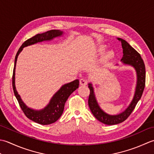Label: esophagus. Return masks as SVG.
Returning <instances> with one entry per match:
<instances>
[{
    "label": "esophagus",
    "mask_w": 154,
    "mask_h": 154,
    "mask_svg": "<svg viewBox=\"0 0 154 154\" xmlns=\"http://www.w3.org/2000/svg\"><path fill=\"white\" fill-rule=\"evenodd\" d=\"M80 84L81 85H86L88 84V81L85 79H84V78H81L80 80Z\"/></svg>",
    "instance_id": "esophagus-1"
}]
</instances>
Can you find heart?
Segmentation results:
<instances>
[{"label": "heart", "instance_id": "heart-1", "mask_svg": "<svg viewBox=\"0 0 154 154\" xmlns=\"http://www.w3.org/2000/svg\"><path fill=\"white\" fill-rule=\"evenodd\" d=\"M106 50V46L103 45H100L98 46V49H97V52L99 53H102ZM114 53L112 51H109L104 53L102 56L101 60L102 62H108V61L110 60L111 59L114 58Z\"/></svg>", "mask_w": 154, "mask_h": 154}]
</instances>
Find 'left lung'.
<instances>
[{
    "instance_id": "1",
    "label": "left lung",
    "mask_w": 154,
    "mask_h": 154,
    "mask_svg": "<svg viewBox=\"0 0 154 154\" xmlns=\"http://www.w3.org/2000/svg\"><path fill=\"white\" fill-rule=\"evenodd\" d=\"M118 39L121 41L122 48H123L124 55L121 60L125 64L132 66L136 69L137 76V86L134 99L130 106H128V108L120 114L111 116L106 114L100 109L95 98L92 84H88V88L90 89V95L88 98L89 108L97 120L106 125H115L122 123L130 116V115L136 107L137 103L138 102L142 97L146 85V68L140 54L125 40L120 38H118Z\"/></svg>"
}]
</instances>
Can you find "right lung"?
Masks as SVG:
<instances>
[{
	"label": "right lung",
	"instance_id": "1",
	"mask_svg": "<svg viewBox=\"0 0 154 154\" xmlns=\"http://www.w3.org/2000/svg\"><path fill=\"white\" fill-rule=\"evenodd\" d=\"M63 32L59 30H51L47 31L46 32L42 34H38L36 35L32 36L30 38L26 40L18 49V51L15 56L14 66L12 74V88L14 93V95L17 98L18 103L22 110L24 112V115L32 121L42 125H48L54 123L57 121L60 117L61 116L64 111V104L67 99L74 91L76 90L79 86V80H76L70 83H68L62 86L50 102L49 104L46 107L40 111H34L33 109L28 108L22 101L20 97L16 90L14 84V72L15 66L17 63V57L19 53L25 46H29L38 42H42L44 40H50L56 36H61Z\"/></svg>",
	"mask_w": 154,
	"mask_h": 154
}]
</instances>
